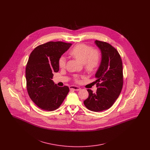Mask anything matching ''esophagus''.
Instances as JSON below:
<instances>
[{"mask_svg":"<svg viewBox=\"0 0 150 150\" xmlns=\"http://www.w3.org/2000/svg\"><path fill=\"white\" fill-rule=\"evenodd\" d=\"M70 89L78 91L80 90V88H79V86H70Z\"/></svg>","mask_w":150,"mask_h":150,"instance_id":"esophagus-1","label":"esophagus"}]
</instances>
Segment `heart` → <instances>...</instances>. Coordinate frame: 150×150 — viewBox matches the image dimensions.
<instances>
[{
  "label": "heart",
  "mask_w": 150,
  "mask_h": 150,
  "mask_svg": "<svg viewBox=\"0 0 150 150\" xmlns=\"http://www.w3.org/2000/svg\"><path fill=\"white\" fill-rule=\"evenodd\" d=\"M70 55L78 59L84 64L87 71L93 72L98 67L100 61V53L99 50H94L91 46L84 44H80L76 45L70 52ZM66 64V59L64 56L59 58L58 64L60 68H64ZM75 81L78 82V78L75 79Z\"/></svg>",
  "instance_id": "1"
}]
</instances>
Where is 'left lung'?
Here are the masks:
<instances>
[{
  "instance_id": "1",
  "label": "left lung",
  "mask_w": 150,
  "mask_h": 150,
  "mask_svg": "<svg viewBox=\"0 0 150 150\" xmlns=\"http://www.w3.org/2000/svg\"><path fill=\"white\" fill-rule=\"evenodd\" d=\"M101 52V62L95 75L97 92L88 89V98L84 101L91 111L99 112L111 107L121 93L123 85L122 64L117 50L110 44L96 40Z\"/></svg>"
}]
</instances>
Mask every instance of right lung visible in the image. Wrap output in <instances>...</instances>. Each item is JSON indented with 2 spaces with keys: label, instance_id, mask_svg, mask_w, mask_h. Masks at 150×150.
<instances>
[{
  "label": "right lung",
  "instance_id": "1",
  "mask_svg": "<svg viewBox=\"0 0 150 150\" xmlns=\"http://www.w3.org/2000/svg\"><path fill=\"white\" fill-rule=\"evenodd\" d=\"M72 44L50 42L36 47L26 67V88L29 97L38 107L54 111L62 103L69 92L67 86L59 87L52 80L59 71L58 61Z\"/></svg>",
  "mask_w": 150,
  "mask_h": 150
}]
</instances>
